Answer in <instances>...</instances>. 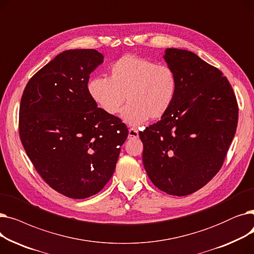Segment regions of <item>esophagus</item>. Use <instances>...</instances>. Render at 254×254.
<instances>
[{
	"mask_svg": "<svg viewBox=\"0 0 254 254\" xmlns=\"http://www.w3.org/2000/svg\"><path fill=\"white\" fill-rule=\"evenodd\" d=\"M139 137V131L136 128H129L128 129V138L129 139H134Z\"/></svg>",
	"mask_w": 254,
	"mask_h": 254,
	"instance_id": "esophagus-1",
	"label": "esophagus"
}]
</instances>
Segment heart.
<instances>
[{
  "mask_svg": "<svg viewBox=\"0 0 254 254\" xmlns=\"http://www.w3.org/2000/svg\"><path fill=\"white\" fill-rule=\"evenodd\" d=\"M110 74L91 78L87 91L109 115H116L127 99L122 117L129 126H140L150 117L162 118L175 101L178 79L167 64L127 55L111 64Z\"/></svg>",
  "mask_w": 254,
  "mask_h": 254,
  "instance_id": "1",
  "label": "heart"
}]
</instances>
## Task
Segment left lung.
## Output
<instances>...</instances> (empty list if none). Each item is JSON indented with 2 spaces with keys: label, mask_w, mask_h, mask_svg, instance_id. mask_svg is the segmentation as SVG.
I'll return each mask as SVG.
<instances>
[{
  "label": "left lung",
  "mask_w": 254,
  "mask_h": 254,
  "mask_svg": "<svg viewBox=\"0 0 254 254\" xmlns=\"http://www.w3.org/2000/svg\"><path fill=\"white\" fill-rule=\"evenodd\" d=\"M164 59L177 76V95L167 114L139 136L151 182L182 196L202 189L222 167L237 128L238 104L229 80L195 53L167 48Z\"/></svg>",
  "instance_id": "1"
}]
</instances>
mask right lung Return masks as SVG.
<instances>
[{
    "mask_svg": "<svg viewBox=\"0 0 254 254\" xmlns=\"http://www.w3.org/2000/svg\"><path fill=\"white\" fill-rule=\"evenodd\" d=\"M103 62L95 49L65 50L30 79L20 101L19 136L26 154L50 188L71 198L104 189L128 134L87 91L89 74Z\"/></svg>",
    "mask_w": 254,
    "mask_h": 254,
    "instance_id": "add662e5",
    "label": "right lung"
}]
</instances>
